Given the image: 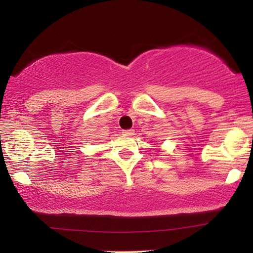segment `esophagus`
Returning <instances> with one entry per match:
<instances>
[{
    "label": "esophagus",
    "instance_id": "1",
    "mask_svg": "<svg viewBox=\"0 0 253 253\" xmlns=\"http://www.w3.org/2000/svg\"><path fill=\"white\" fill-rule=\"evenodd\" d=\"M124 134H127V136H131V134H133V130L132 129H129V130H123Z\"/></svg>",
    "mask_w": 253,
    "mask_h": 253
}]
</instances>
